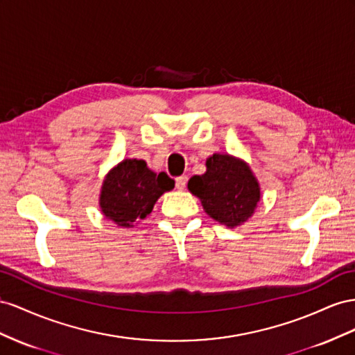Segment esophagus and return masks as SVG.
I'll return each instance as SVG.
<instances>
[{"instance_id":"obj_1","label":"esophagus","mask_w":355,"mask_h":355,"mask_svg":"<svg viewBox=\"0 0 355 355\" xmlns=\"http://www.w3.org/2000/svg\"><path fill=\"white\" fill-rule=\"evenodd\" d=\"M186 184H187V175H181V177L175 178V187L178 190H184Z\"/></svg>"}]
</instances>
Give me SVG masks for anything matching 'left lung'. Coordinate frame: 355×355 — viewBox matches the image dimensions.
<instances>
[{
	"instance_id": "8db88e82",
	"label": "left lung",
	"mask_w": 355,
	"mask_h": 355,
	"mask_svg": "<svg viewBox=\"0 0 355 355\" xmlns=\"http://www.w3.org/2000/svg\"><path fill=\"white\" fill-rule=\"evenodd\" d=\"M205 165V174L189 180V191L199 198L204 211L220 225L229 229L244 225L261 198L254 172L245 160L227 153H214Z\"/></svg>"
}]
</instances>
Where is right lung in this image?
I'll return each mask as SVG.
<instances>
[{
    "label": "right lung",
    "mask_w": 355,
    "mask_h": 355,
    "mask_svg": "<svg viewBox=\"0 0 355 355\" xmlns=\"http://www.w3.org/2000/svg\"><path fill=\"white\" fill-rule=\"evenodd\" d=\"M175 181L165 172L151 171L143 159H123L108 171L99 193L104 217L121 229H130L144 220L157 199L174 189Z\"/></svg>",
    "instance_id": "obj_1"
}]
</instances>
